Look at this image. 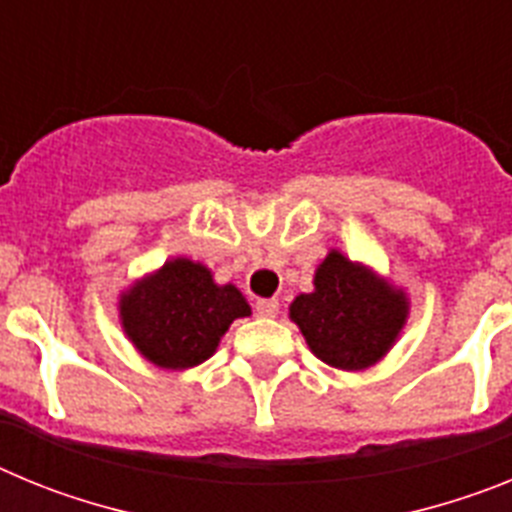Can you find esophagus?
Masks as SVG:
<instances>
[{
	"mask_svg": "<svg viewBox=\"0 0 512 512\" xmlns=\"http://www.w3.org/2000/svg\"><path fill=\"white\" fill-rule=\"evenodd\" d=\"M279 312V302L277 300H259L256 302V315L259 318H274Z\"/></svg>",
	"mask_w": 512,
	"mask_h": 512,
	"instance_id": "34e87169",
	"label": "esophagus"
}]
</instances>
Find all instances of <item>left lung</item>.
<instances>
[{
  "label": "left lung",
  "instance_id": "1",
  "mask_svg": "<svg viewBox=\"0 0 512 512\" xmlns=\"http://www.w3.org/2000/svg\"><path fill=\"white\" fill-rule=\"evenodd\" d=\"M410 318V297L372 266L330 248L315 266L312 292L297 295L289 320L323 364L361 372L390 354Z\"/></svg>",
  "mask_w": 512,
  "mask_h": 512
}]
</instances>
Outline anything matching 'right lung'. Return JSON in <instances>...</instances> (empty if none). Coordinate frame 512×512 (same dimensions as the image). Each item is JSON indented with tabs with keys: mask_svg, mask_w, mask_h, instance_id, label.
<instances>
[{
	"mask_svg": "<svg viewBox=\"0 0 512 512\" xmlns=\"http://www.w3.org/2000/svg\"><path fill=\"white\" fill-rule=\"evenodd\" d=\"M117 312L143 359L184 372L210 359L230 323L251 315V305L235 284H217L205 264L176 256L122 289Z\"/></svg>",
	"mask_w": 512,
	"mask_h": 512,
	"instance_id": "add662e5",
	"label": "right lung"
}]
</instances>
